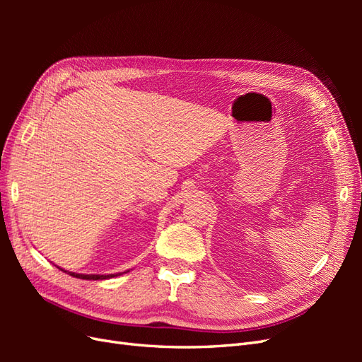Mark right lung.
<instances>
[{"label":"right lung","mask_w":362,"mask_h":362,"mask_svg":"<svg viewBox=\"0 0 362 362\" xmlns=\"http://www.w3.org/2000/svg\"><path fill=\"white\" fill-rule=\"evenodd\" d=\"M66 272V270H64ZM71 276L74 278H80V279H87V281H100V279H108V278H113V276H117V275H81V273H69ZM120 275V273H119Z\"/></svg>","instance_id":"1"}]
</instances>
